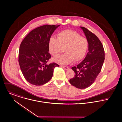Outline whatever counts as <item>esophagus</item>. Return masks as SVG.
<instances>
[{"mask_svg":"<svg viewBox=\"0 0 122 122\" xmlns=\"http://www.w3.org/2000/svg\"><path fill=\"white\" fill-rule=\"evenodd\" d=\"M62 67L65 70V71H68L69 69V68L67 66H62Z\"/></svg>","mask_w":122,"mask_h":122,"instance_id":"34e87169","label":"esophagus"}]
</instances>
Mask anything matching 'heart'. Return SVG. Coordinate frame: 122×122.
<instances>
[{"label": "heart", "mask_w": 122, "mask_h": 122, "mask_svg": "<svg viewBox=\"0 0 122 122\" xmlns=\"http://www.w3.org/2000/svg\"><path fill=\"white\" fill-rule=\"evenodd\" d=\"M89 42L85 37L81 36L77 32L72 30H65L57 34V38L51 36L48 41L50 53L54 57L57 56L64 47V53L54 59L57 63L65 65L78 62L85 57L88 48Z\"/></svg>", "instance_id": "b5f03b06"}]
</instances>
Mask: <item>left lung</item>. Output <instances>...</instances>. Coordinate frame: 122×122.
Listing matches in <instances>:
<instances>
[{"label": "left lung", "instance_id": "1", "mask_svg": "<svg viewBox=\"0 0 122 122\" xmlns=\"http://www.w3.org/2000/svg\"><path fill=\"white\" fill-rule=\"evenodd\" d=\"M89 42L87 52L81 62L71 68L75 76L70 80V83L79 89L91 86L100 72L104 60L103 46L98 37L86 28L81 27Z\"/></svg>", "mask_w": 122, "mask_h": 122}]
</instances>
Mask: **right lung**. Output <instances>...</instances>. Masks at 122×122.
I'll use <instances>...</instances> for the list:
<instances>
[{"label":"right lung","mask_w":122,"mask_h":122,"mask_svg":"<svg viewBox=\"0 0 122 122\" xmlns=\"http://www.w3.org/2000/svg\"><path fill=\"white\" fill-rule=\"evenodd\" d=\"M60 25H46L31 31L22 41L19 51L18 61L22 72L29 83L36 85L45 84L52 78L53 71L59 65L47 64L51 58L48 41Z\"/></svg>","instance_id":"right-lung-1"}]
</instances>
